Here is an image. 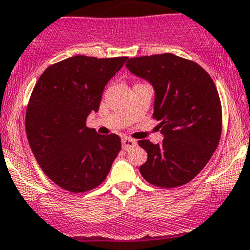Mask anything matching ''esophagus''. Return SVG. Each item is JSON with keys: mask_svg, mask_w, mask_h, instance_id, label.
Returning <instances> with one entry per match:
<instances>
[{"mask_svg": "<svg viewBox=\"0 0 250 250\" xmlns=\"http://www.w3.org/2000/svg\"><path fill=\"white\" fill-rule=\"evenodd\" d=\"M123 148L124 149H130L132 148V147L136 146V141L132 139H129V137H124L123 139Z\"/></svg>", "mask_w": 250, "mask_h": 250, "instance_id": "1", "label": "esophagus"}]
</instances>
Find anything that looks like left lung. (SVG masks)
I'll list each match as a JSON object with an SVG mask.
<instances>
[{
    "instance_id": "left-lung-1",
    "label": "left lung",
    "mask_w": 250,
    "mask_h": 250,
    "mask_svg": "<svg viewBox=\"0 0 250 250\" xmlns=\"http://www.w3.org/2000/svg\"><path fill=\"white\" fill-rule=\"evenodd\" d=\"M126 67L154 87L153 119L165 135L162 144L139 141L147 152L140 173L156 187H182L203 170L220 142L222 106L215 82L200 65L169 52L131 58Z\"/></svg>"
}]
</instances>
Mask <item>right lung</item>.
<instances>
[{
    "label": "right lung",
    "mask_w": 250,
    "mask_h": 250,
    "mask_svg": "<svg viewBox=\"0 0 250 250\" xmlns=\"http://www.w3.org/2000/svg\"><path fill=\"white\" fill-rule=\"evenodd\" d=\"M126 56L77 55L42 72L30 94L25 131L37 162L47 178L67 191L84 192L105 180L121 149L118 135H99L85 125L98 111L108 81Z\"/></svg>",
    "instance_id": "right-lung-1"
}]
</instances>
